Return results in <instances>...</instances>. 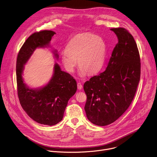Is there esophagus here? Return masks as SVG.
I'll return each mask as SVG.
<instances>
[{"instance_id":"obj_1","label":"esophagus","mask_w":157,"mask_h":157,"mask_svg":"<svg viewBox=\"0 0 157 157\" xmlns=\"http://www.w3.org/2000/svg\"><path fill=\"white\" fill-rule=\"evenodd\" d=\"M77 86H78V89L79 90H81L82 89V84L80 82H78L77 84Z\"/></svg>"}]
</instances>
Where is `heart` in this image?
<instances>
[{"label": "heart", "instance_id": "obj_1", "mask_svg": "<svg viewBox=\"0 0 157 157\" xmlns=\"http://www.w3.org/2000/svg\"><path fill=\"white\" fill-rule=\"evenodd\" d=\"M107 45L104 39L90 33L78 35L62 51V62L68 72H73L77 63L80 75H93L100 71L105 61Z\"/></svg>", "mask_w": 157, "mask_h": 157}]
</instances>
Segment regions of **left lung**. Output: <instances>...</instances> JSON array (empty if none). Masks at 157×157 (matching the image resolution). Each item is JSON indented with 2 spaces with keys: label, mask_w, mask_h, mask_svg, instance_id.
Wrapping results in <instances>:
<instances>
[{
  "label": "left lung",
  "mask_w": 157,
  "mask_h": 157,
  "mask_svg": "<svg viewBox=\"0 0 157 157\" xmlns=\"http://www.w3.org/2000/svg\"><path fill=\"white\" fill-rule=\"evenodd\" d=\"M111 30L118 42L105 71L84 84L86 116L92 123L100 126L113 123L126 112L135 96L140 76V59L133 36L123 28Z\"/></svg>",
  "instance_id": "obj_1"
}]
</instances>
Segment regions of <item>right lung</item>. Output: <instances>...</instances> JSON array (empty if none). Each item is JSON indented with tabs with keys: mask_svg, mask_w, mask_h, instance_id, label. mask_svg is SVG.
<instances>
[{
	"mask_svg": "<svg viewBox=\"0 0 157 157\" xmlns=\"http://www.w3.org/2000/svg\"><path fill=\"white\" fill-rule=\"evenodd\" d=\"M56 33L43 30L31 34L21 47L17 59L16 73L18 96L21 105L28 115L38 123L53 126L63 118L69 99L76 93L77 84L69 73L61 70L56 63L51 79L44 87L31 89L22 77L24 65L37 47L48 46ZM55 52V56L59 58Z\"/></svg>",
	"mask_w": 157,
	"mask_h": 157,
	"instance_id": "1",
	"label": "right lung"
}]
</instances>
